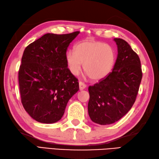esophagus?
I'll return each instance as SVG.
<instances>
[{
	"mask_svg": "<svg viewBox=\"0 0 159 159\" xmlns=\"http://www.w3.org/2000/svg\"><path fill=\"white\" fill-rule=\"evenodd\" d=\"M79 87H80V90H82L86 89V84H84V82H79Z\"/></svg>",
	"mask_w": 159,
	"mask_h": 159,
	"instance_id": "34e87169",
	"label": "esophagus"
}]
</instances>
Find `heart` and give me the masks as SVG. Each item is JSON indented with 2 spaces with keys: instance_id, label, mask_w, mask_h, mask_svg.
Returning <instances> with one entry per match:
<instances>
[{
  "instance_id": "obj_1",
  "label": "heart",
  "mask_w": 159,
  "mask_h": 159,
  "mask_svg": "<svg viewBox=\"0 0 159 159\" xmlns=\"http://www.w3.org/2000/svg\"><path fill=\"white\" fill-rule=\"evenodd\" d=\"M115 51L111 45L101 41L84 40L77 43L74 51L66 53L65 60L70 72L77 75L82 70L94 81L105 78L114 67Z\"/></svg>"
}]
</instances>
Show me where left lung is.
<instances>
[{"mask_svg": "<svg viewBox=\"0 0 159 159\" xmlns=\"http://www.w3.org/2000/svg\"><path fill=\"white\" fill-rule=\"evenodd\" d=\"M114 41L118 56L112 71L89 88V116L92 121L101 125L117 122L130 110L142 78L138 55L125 40L115 38Z\"/></svg>", "mask_w": 159, "mask_h": 159, "instance_id": "obj_1", "label": "left lung"}]
</instances>
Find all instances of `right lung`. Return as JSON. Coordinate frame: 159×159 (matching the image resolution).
<instances>
[{
    "label": "right lung",
    "mask_w": 159,
    "mask_h": 159,
    "mask_svg": "<svg viewBox=\"0 0 159 159\" xmlns=\"http://www.w3.org/2000/svg\"><path fill=\"white\" fill-rule=\"evenodd\" d=\"M79 33H47L24 51L18 73L21 101L37 122L60 120L68 101L79 90L78 80L65 60L67 48Z\"/></svg>",
    "instance_id": "right-lung-1"
}]
</instances>
